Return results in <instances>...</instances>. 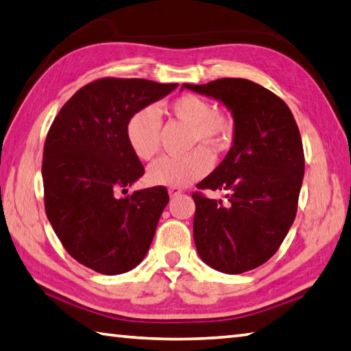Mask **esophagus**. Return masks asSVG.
Wrapping results in <instances>:
<instances>
[{"mask_svg":"<svg viewBox=\"0 0 351 351\" xmlns=\"http://www.w3.org/2000/svg\"><path fill=\"white\" fill-rule=\"evenodd\" d=\"M182 192L180 189H176V187H170L169 189V195H170V197H176V196H180Z\"/></svg>","mask_w":351,"mask_h":351,"instance_id":"obj_1","label":"esophagus"}]
</instances>
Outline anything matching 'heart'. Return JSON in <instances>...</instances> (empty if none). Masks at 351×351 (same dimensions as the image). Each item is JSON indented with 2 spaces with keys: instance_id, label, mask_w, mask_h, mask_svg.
Returning a JSON list of instances; mask_svg holds the SVG:
<instances>
[{
  "instance_id": "heart-1",
  "label": "heart",
  "mask_w": 351,
  "mask_h": 351,
  "mask_svg": "<svg viewBox=\"0 0 351 351\" xmlns=\"http://www.w3.org/2000/svg\"><path fill=\"white\" fill-rule=\"evenodd\" d=\"M170 112L192 127V144H202L212 150L228 145L233 135L232 121L196 95H182L170 104ZM161 118L154 106L136 110L127 121L125 136L130 149L139 159L149 161L159 150ZM213 159L206 149H196L186 156H162L150 165L147 180L154 186L187 187L208 173Z\"/></svg>"
}]
</instances>
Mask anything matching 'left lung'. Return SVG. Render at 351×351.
Masks as SVG:
<instances>
[{
	"label": "left lung",
	"mask_w": 351,
	"mask_h": 351,
	"mask_svg": "<svg viewBox=\"0 0 351 351\" xmlns=\"http://www.w3.org/2000/svg\"><path fill=\"white\" fill-rule=\"evenodd\" d=\"M224 104L233 141L197 189L227 190V204L193 193V239L212 269L239 275L267 263L289 233L304 178L302 139L291 110L275 93L242 78L182 84Z\"/></svg>",
	"instance_id": "left-lung-1"
}]
</instances>
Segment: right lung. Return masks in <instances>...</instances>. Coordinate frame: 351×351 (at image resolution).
I'll return each instance as SVG.
<instances>
[{
    "instance_id": "1",
    "label": "right lung",
    "mask_w": 351,
    "mask_h": 351,
    "mask_svg": "<svg viewBox=\"0 0 351 351\" xmlns=\"http://www.w3.org/2000/svg\"><path fill=\"white\" fill-rule=\"evenodd\" d=\"M176 87L141 78L93 81L50 127L43 156L46 213L70 256L88 269L121 275L149 252L169 193L159 186L121 196L144 175L125 125Z\"/></svg>"
}]
</instances>
